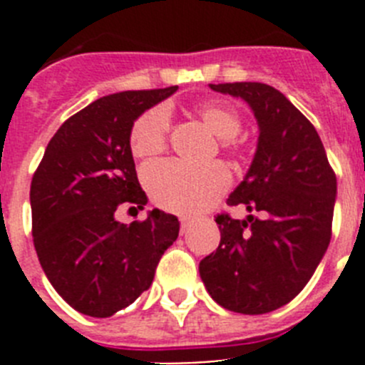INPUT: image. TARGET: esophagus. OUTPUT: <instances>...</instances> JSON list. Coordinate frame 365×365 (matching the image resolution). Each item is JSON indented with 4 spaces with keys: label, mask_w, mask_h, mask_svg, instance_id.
<instances>
[{
    "label": "esophagus",
    "mask_w": 365,
    "mask_h": 365,
    "mask_svg": "<svg viewBox=\"0 0 365 365\" xmlns=\"http://www.w3.org/2000/svg\"><path fill=\"white\" fill-rule=\"evenodd\" d=\"M190 227H192V221L188 217H180V230H182V234L188 232Z\"/></svg>",
    "instance_id": "esophagus-1"
}]
</instances>
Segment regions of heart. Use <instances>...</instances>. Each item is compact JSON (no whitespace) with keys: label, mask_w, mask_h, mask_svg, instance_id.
<instances>
[{"label":"heart","mask_w":365,"mask_h":365,"mask_svg":"<svg viewBox=\"0 0 365 365\" xmlns=\"http://www.w3.org/2000/svg\"><path fill=\"white\" fill-rule=\"evenodd\" d=\"M197 115L208 130L221 138L222 150L237 153L243 146L240 138L241 115L225 102H206ZM170 133V115L164 108H153L135 120L130 146L135 157L148 159L166 148ZM144 182L153 201L177 214H195L210 205L230 185V172L221 163L205 168H190L175 160L155 163L144 170Z\"/></svg>","instance_id":"b5f03b06"}]
</instances>
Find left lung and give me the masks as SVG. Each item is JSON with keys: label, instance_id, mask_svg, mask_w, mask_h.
<instances>
[{"label": "left lung", "instance_id": "8db88e82", "mask_svg": "<svg viewBox=\"0 0 365 365\" xmlns=\"http://www.w3.org/2000/svg\"><path fill=\"white\" fill-rule=\"evenodd\" d=\"M210 89L245 100L256 117V153L228 205L263 215H217L221 243L199 263V274L221 307L265 314L296 298L320 265L331 241L336 175L314 125L278 89L259 82Z\"/></svg>", "mask_w": 365, "mask_h": 365}]
</instances>
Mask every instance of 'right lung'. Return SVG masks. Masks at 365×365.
<instances>
[{"label": "right lung", "instance_id": "add662e5", "mask_svg": "<svg viewBox=\"0 0 365 365\" xmlns=\"http://www.w3.org/2000/svg\"><path fill=\"white\" fill-rule=\"evenodd\" d=\"M177 86L102 96L54 133L31 182L32 240L45 276L74 311L108 318L148 291L179 219L153 210L131 225L118 206L148 202L130 146L133 122Z\"/></svg>", "mask_w": 365, "mask_h": 365}]
</instances>
